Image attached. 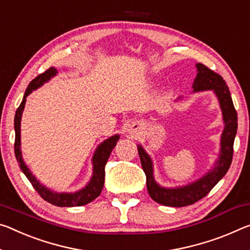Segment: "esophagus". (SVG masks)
<instances>
[{"mask_svg":"<svg viewBox=\"0 0 250 250\" xmlns=\"http://www.w3.org/2000/svg\"><path fill=\"white\" fill-rule=\"evenodd\" d=\"M139 131H140V125L138 124H132L131 125H130V129H129V134L131 136L132 138L137 137L138 134H139Z\"/></svg>","mask_w":250,"mask_h":250,"instance_id":"obj_1","label":"esophagus"}]
</instances>
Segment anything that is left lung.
I'll list each match as a JSON object with an SVG mask.
<instances>
[{"label":"left lung","mask_w":250,"mask_h":250,"mask_svg":"<svg viewBox=\"0 0 250 250\" xmlns=\"http://www.w3.org/2000/svg\"><path fill=\"white\" fill-rule=\"evenodd\" d=\"M198 73L193 82V91L213 90L219 100L220 108L223 111V118L225 122V129L221 136L220 142V154L219 160L217 161L216 167L208 172L205 177L201 178L191 185L186 187L167 189L162 188L153 179L152 162L148 154L141 146H138V152L141 160L142 169L146 177V189L149 196L152 200L158 204L170 207H185L197 203L203 199L210 192L221 178L227 173L230 167L233 154V141L237 133V112L233 106L230 92L221 75L216 73L215 71L207 68L203 63H198L196 65Z\"/></svg>","instance_id":"8db88e82"}]
</instances>
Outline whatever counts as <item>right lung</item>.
<instances>
[{
  "mask_svg": "<svg viewBox=\"0 0 250 250\" xmlns=\"http://www.w3.org/2000/svg\"><path fill=\"white\" fill-rule=\"evenodd\" d=\"M57 74V70L54 68L47 69L45 72L39 74L37 78H34L32 81L29 83L27 88L25 90L24 97L21 104L19 105L15 112L14 118V129H15V142H14V152L17 160L19 162V166L23 173L26 176L27 179L31 182V185L33 186V188L37 190L38 193L41 196L43 199L47 203L52 204L54 206H59V207H78V206H83L91 203V201L96 199L97 197L100 196L104 185V177H105V165L108 161L110 153L112 151V149L116 146L117 141L119 140V136H113L106 139L104 142L98 146L96 152L93 156V175L92 178L85 188L81 189L80 191L74 192V193H57L51 191L50 189L45 188L44 186L40 184L39 180L35 179V177L31 173L29 168L26 167L24 162L22 159L21 150H20V146H21V117L23 109H24L26 97L32 92L33 90L38 89L39 86H41L43 83L49 81L51 78L54 77Z\"/></svg>",
  "mask_w": 250,
  "mask_h": 250,
  "instance_id": "add662e5",
  "label": "right lung"
}]
</instances>
